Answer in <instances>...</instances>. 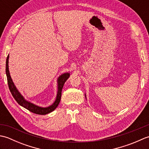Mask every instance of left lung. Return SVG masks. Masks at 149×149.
Returning a JSON list of instances; mask_svg holds the SVG:
<instances>
[{
  "instance_id": "left-lung-1",
  "label": "left lung",
  "mask_w": 149,
  "mask_h": 149,
  "mask_svg": "<svg viewBox=\"0 0 149 149\" xmlns=\"http://www.w3.org/2000/svg\"><path fill=\"white\" fill-rule=\"evenodd\" d=\"M85 97H86V95H85Z\"/></svg>"
}]
</instances>
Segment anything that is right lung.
<instances>
[{
    "label": "right lung",
    "instance_id": "add662e5",
    "mask_svg": "<svg viewBox=\"0 0 149 149\" xmlns=\"http://www.w3.org/2000/svg\"><path fill=\"white\" fill-rule=\"evenodd\" d=\"M9 55L7 57L6 62V76H7L8 79V86L10 90L11 93L12 94L13 97H14L15 100L18 103V104L22 107H24V108H26L30 111L31 112L33 113L38 114V115H46L50 112L53 111L59 105L60 100H61V91L63 89V87L64 86V84L66 80L68 79L70 77V73H64L58 79V93H57V96L56 100L54 101L51 106L47 107H42L38 106H36L35 104L31 103L29 101L26 100L24 99V97L22 95L21 93L19 92L18 90L17 89L15 85L14 84L13 82L12 81V79L11 77L10 74H9Z\"/></svg>",
    "mask_w": 149,
    "mask_h": 149
}]
</instances>
